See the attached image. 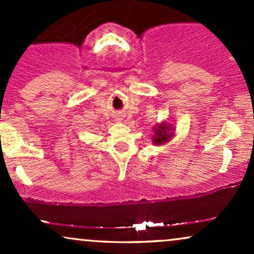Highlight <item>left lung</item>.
I'll use <instances>...</instances> for the list:
<instances>
[{"label": "left lung", "instance_id": "8db88e82", "mask_svg": "<svg viewBox=\"0 0 254 254\" xmlns=\"http://www.w3.org/2000/svg\"><path fill=\"white\" fill-rule=\"evenodd\" d=\"M154 135L151 137V142H153L154 145H162L167 143L168 141H171L174 136V127H172V124L166 123V122H162V123L155 125L153 127Z\"/></svg>", "mask_w": 254, "mask_h": 254}]
</instances>
